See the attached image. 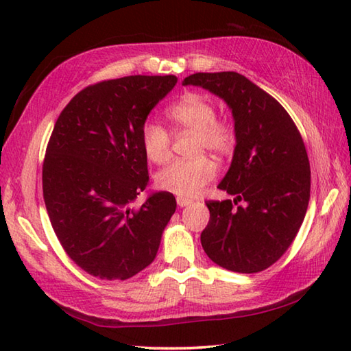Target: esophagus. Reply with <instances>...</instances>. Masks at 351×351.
Instances as JSON below:
<instances>
[{"label":"esophagus","instance_id":"1","mask_svg":"<svg viewBox=\"0 0 351 351\" xmlns=\"http://www.w3.org/2000/svg\"><path fill=\"white\" fill-rule=\"evenodd\" d=\"M176 203H178V206H180V207H186V206H189V204H192V199L178 197V198H176Z\"/></svg>","mask_w":351,"mask_h":351}]
</instances>
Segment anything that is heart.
<instances>
[{
    "instance_id": "1",
    "label": "heart",
    "mask_w": 351,
    "mask_h": 351,
    "mask_svg": "<svg viewBox=\"0 0 351 351\" xmlns=\"http://www.w3.org/2000/svg\"><path fill=\"white\" fill-rule=\"evenodd\" d=\"M167 116L176 127L197 134L195 153L210 152L224 156L235 145V130L228 121L217 119V108L209 99L189 93L167 110ZM145 156L154 164H164L170 158V134L156 122H147L141 133ZM215 176V165L204 156L176 159L156 173V186L164 192L181 198H192Z\"/></svg>"
}]
</instances>
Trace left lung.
<instances>
[{
    "label": "left lung",
    "mask_w": 351,
    "mask_h": 351,
    "mask_svg": "<svg viewBox=\"0 0 351 351\" xmlns=\"http://www.w3.org/2000/svg\"><path fill=\"white\" fill-rule=\"evenodd\" d=\"M182 85L215 94L234 117L237 145L218 189L235 198L206 203L204 252L241 274L269 268L295 239L310 201V161L299 130L274 97L234 71L197 73Z\"/></svg>",
    "instance_id": "1"
}]
</instances>
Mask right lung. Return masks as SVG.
<instances>
[{
	"label": "right lung",
	"mask_w": 351,
	"mask_h": 351,
	"mask_svg": "<svg viewBox=\"0 0 351 351\" xmlns=\"http://www.w3.org/2000/svg\"><path fill=\"white\" fill-rule=\"evenodd\" d=\"M175 75H128L86 86L58 116L43 162V198L52 229L77 266L127 280L156 257L176 210L169 192L130 204L148 184L141 133Z\"/></svg>",
	"instance_id": "obj_1"
}]
</instances>
